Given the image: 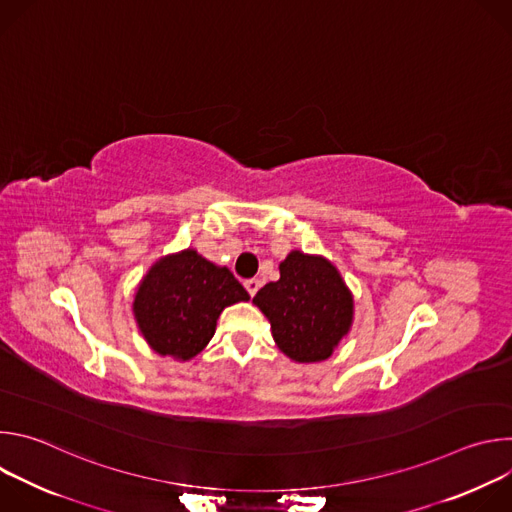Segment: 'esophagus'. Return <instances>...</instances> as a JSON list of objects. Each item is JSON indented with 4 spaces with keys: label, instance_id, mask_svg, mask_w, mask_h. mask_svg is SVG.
Listing matches in <instances>:
<instances>
[{
    "label": "esophagus",
    "instance_id": "obj_1",
    "mask_svg": "<svg viewBox=\"0 0 512 512\" xmlns=\"http://www.w3.org/2000/svg\"><path fill=\"white\" fill-rule=\"evenodd\" d=\"M259 287H261V281H259V279H247V281H245V289L249 291L251 298L257 294Z\"/></svg>",
    "mask_w": 512,
    "mask_h": 512
}]
</instances>
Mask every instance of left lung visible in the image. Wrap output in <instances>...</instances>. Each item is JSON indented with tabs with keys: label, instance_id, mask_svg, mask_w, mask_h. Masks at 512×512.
<instances>
[{
	"label": "left lung",
	"instance_id": "obj_1",
	"mask_svg": "<svg viewBox=\"0 0 512 512\" xmlns=\"http://www.w3.org/2000/svg\"><path fill=\"white\" fill-rule=\"evenodd\" d=\"M253 304L269 320L277 348L296 362L330 358L354 314L340 271L328 259L302 251H291L279 263V279L263 285Z\"/></svg>",
	"mask_w": 512,
	"mask_h": 512
}]
</instances>
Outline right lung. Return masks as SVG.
Segmentation results:
<instances>
[{
  "label": "right lung",
  "mask_w": 512,
  "mask_h": 512,
  "mask_svg": "<svg viewBox=\"0 0 512 512\" xmlns=\"http://www.w3.org/2000/svg\"><path fill=\"white\" fill-rule=\"evenodd\" d=\"M249 294L227 267H218L194 249L162 257L141 279L133 316L139 332L158 354L194 358L214 336L227 306Z\"/></svg>",
  "instance_id": "obj_1"
}]
</instances>
